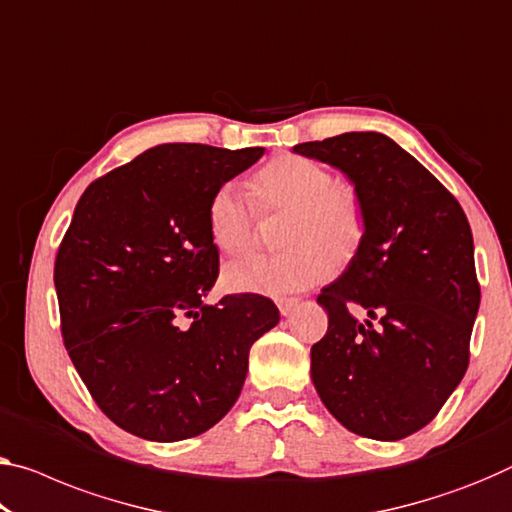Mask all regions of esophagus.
I'll return each mask as SVG.
<instances>
[{
  "label": "esophagus",
  "mask_w": 512,
  "mask_h": 512,
  "mask_svg": "<svg viewBox=\"0 0 512 512\" xmlns=\"http://www.w3.org/2000/svg\"><path fill=\"white\" fill-rule=\"evenodd\" d=\"M297 304H300V300H297V297H281V300H277L281 316H290V313H293V309H295Z\"/></svg>",
  "instance_id": "34e87169"
}]
</instances>
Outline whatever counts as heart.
Instances as JSON below:
<instances>
[{"mask_svg": "<svg viewBox=\"0 0 512 512\" xmlns=\"http://www.w3.org/2000/svg\"><path fill=\"white\" fill-rule=\"evenodd\" d=\"M261 212H290L277 256H251L224 267V286L235 293L288 295L311 288L334 267H348L364 247L368 217L352 183L304 155H279L251 178ZM208 233L224 256H242L254 245L256 208L249 194L226 183L208 201Z\"/></svg>", "mask_w": 512, "mask_h": 512, "instance_id": "1", "label": "heart"}]
</instances>
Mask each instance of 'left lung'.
<instances>
[{
  "label": "left lung",
  "mask_w": 512,
  "mask_h": 512,
  "mask_svg": "<svg viewBox=\"0 0 512 512\" xmlns=\"http://www.w3.org/2000/svg\"><path fill=\"white\" fill-rule=\"evenodd\" d=\"M366 206L359 256L318 295L327 334L311 348L322 403L350 432L396 442L435 419L469 366L481 304L474 238L455 196L380 132L306 141ZM369 318L359 323L351 309Z\"/></svg>",
  "instance_id": "8db88e82"
}]
</instances>
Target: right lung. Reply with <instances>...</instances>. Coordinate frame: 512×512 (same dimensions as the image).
<instances>
[{"mask_svg": "<svg viewBox=\"0 0 512 512\" xmlns=\"http://www.w3.org/2000/svg\"><path fill=\"white\" fill-rule=\"evenodd\" d=\"M263 153L162 144L77 201L54 263L61 334L96 405L132 435L180 442L215 426L279 322L263 295L203 302L219 274L210 196Z\"/></svg>", "mask_w": 512, "mask_h": 512, "instance_id": "add662e5", "label": "right lung"}]
</instances>
